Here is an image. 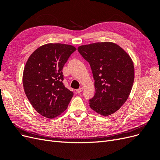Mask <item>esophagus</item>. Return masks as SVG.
<instances>
[{
    "label": "esophagus",
    "instance_id": "1",
    "mask_svg": "<svg viewBox=\"0 0 160 160\" xmlns=\"http://www.w3.org/2000/svg\"><path fill=\"white\" fill-rule=\"evenodd\" d=\"M83 90V88H79V89H77V90H76V92L77 93H81L82 92V91Z\"/></svg>",
    "mask_w": 160,
    "mask_h": 160
}]
</instances>
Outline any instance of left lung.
I'll use <instances>...</instances> for the list:
<instances>
[{
    "label": "left lung",
    "instance_id": "obj_1",
    "mask_svg": "<svg viewBox=\"0 0 160 160\" xmlns=\"http://www.w3.org/2000/svg\"><path fill=\"white\" fill-rule=\"evenodd\" d=\"M78 51L91 66L95 93L90 108L108 116L116 112L129 98L134 81V65L129 54L114 42L81 45Z\"/></svg>",
    "mask_w": 160,
    "mask_h": 160
}]
</instances>
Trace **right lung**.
I'll use <instances>...</instances> for the list:
<instances>
[{
    "instance_id": "right-lung-1",
    "label": "right lung",
    "mask_w": 160,
    "mask_h": 160,
    "mask_svg": "<svg viewBox=\"0 0 160 160\" xmlns=\"http://www.w3.org/2000/svg\"><path fill=\"white\" fill-rule=\"evenodd\" d=\"M76 48L61 43L42 45L28 57L23 71L26 96L37 112L52 119L68 107L73 93L62 83V68Z\"/></svg>"
}]
</instances>
